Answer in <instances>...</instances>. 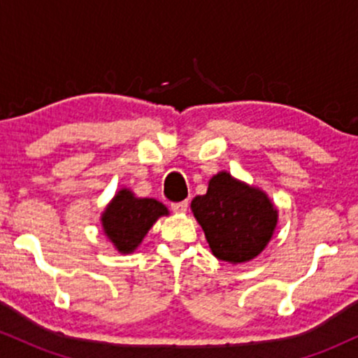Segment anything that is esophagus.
I'll return each instance as SVG.
<instances>
[{
    "label": "esophagus",
    "instance_id": "obj_1",
    "mask_svg": "<svg viewBox=\"0 0 358 358\" xmlns=\"http://www.w3.org/2000/svg\"><path fill=\"white\" fill-rule=\"evenodd\" d=\"M187 208H188V202H187V200H183V202L171 203V210H173L175 213H183V212H187Z\"/></svg>",
    "mask_w": 358,
    "mask_h": 358
}]
</instances>
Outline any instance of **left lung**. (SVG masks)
Returning <instances> with one entry per match:
<instances>
[{
	"label": "left lung",
	"mask_w": 358,
	"mask_h": 358,
	"mask_svg": "<svg viewBox=\"0 0 358 358\" xmlns=\"http://www.w3.org/2000/svg\"><path fill=\"white\" fill-rule=\"evenodd\" d=\"M192 212L213 256L231 264L259 256L278 225V208L269 196L227 171L212 176L207 193L192 200Z\"/></svg>",
	"instance_id": "obj_1"
}]
</instances>
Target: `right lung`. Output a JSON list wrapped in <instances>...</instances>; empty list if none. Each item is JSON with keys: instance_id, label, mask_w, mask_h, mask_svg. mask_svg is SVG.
I'll use <instances>...</instances> for the list:
<instances>
[{"instance_id": "add662e5", "label": "right lung", "mask_w": 358, "mask_h": 358, "mask_svg": "<svg viewBox=\"0 0 358 358\" xmlns=\"http://www.w3.org/2000/svg\"><path fill=\"white\" fill-rule=\"evenodd\" d=\"M168 208L155 199H138L129 188H121L102 212L104 234L121 254H131Z\"/></svg>"}]
</instances>
